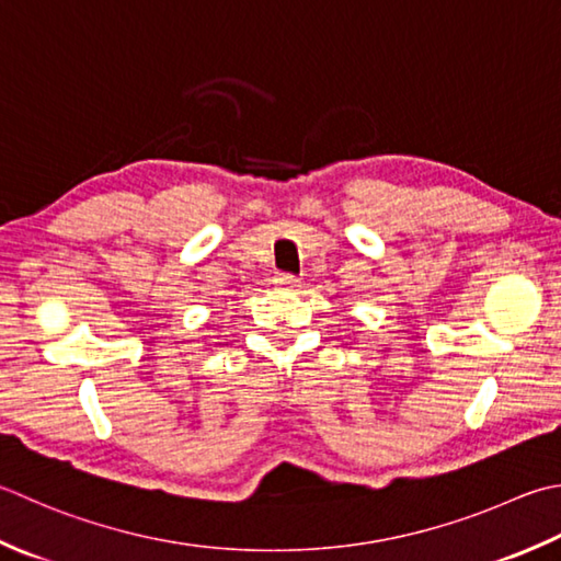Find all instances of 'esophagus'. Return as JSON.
Segmentation results:
<instances>
[{
    "label": "esophagus",
    "instance_id": "34e87169",
    "mask_svg": "<svg viewBox=\"0 0 561 561\" xmlns=\"http://www.w3.org/2000/svg\"><path fill=\"white\" fill-rule=\"evenodd\" d=\"M299 277H296V274H289V272H277L274 274V284H277L279 289H294V287H299Z\"/></svg>",
    "mask_w": 561,
    "mask_h": 561
}]
</instances>
